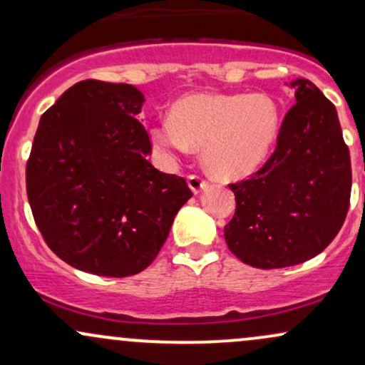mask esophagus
Here are the masks:
<instances>
[{
	"mask_svg": "<svg viewBox=\"0 0 365 365\" xmlns=\"http://www.w3.org/2000/svg\"><path fill=\"white\" fill-rule=\"evenodd\" d=\"M187 180H188V187L192 188V192H194V194H199V192L202 190V188H206V185H207L206 178L200 177V175H188Z\"/></svg>",
	"mask_w": 365,
	"mask_h": 365,
	"instance_id": "34e87169",
	"label": "esophagus"
}]
</instances>
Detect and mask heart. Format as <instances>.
Returning a JSON list of instances; mask_svg holds the SVG:
<instances>
[{
	"label": "heart",
	"instance_id": "b5f03b06",
	"mask_svg": "<svg viewBox=\"0 0 365 365\" xmlns=\"http://www.w3.org/2000/svg\"><path fill=\"white\" fill-rule=\"evenodd\" d=\"M282 106L267 92H195L171 106L168 121L150 130L153 140L170 153L202 148V161L226 180L254 173L273 153L282 132Z\"/></svg>",
	"mask_w": 365,
	"mask_h": 365
}]
</instances>
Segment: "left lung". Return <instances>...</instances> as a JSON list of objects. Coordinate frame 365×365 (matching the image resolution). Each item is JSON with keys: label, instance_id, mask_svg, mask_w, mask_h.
<instances>
[{"label": "left lung", "instance_id": "left-lung-1", "mask_svg": "<svg viewBox=\"0 0 365 365\" xmlns=\"http://www.w3.org/2000/svg\"><path fill=\"white\" fill-rule=\"evenodd\" d=\"M274 153L250 178L230 183L237 209L228 249L249 266L278 269L316 257L338 235L350 206V153L336 108L307 78L290 82Z\"/></svg>", "mask_w": 365, "mask_h": 365}]
</instances>
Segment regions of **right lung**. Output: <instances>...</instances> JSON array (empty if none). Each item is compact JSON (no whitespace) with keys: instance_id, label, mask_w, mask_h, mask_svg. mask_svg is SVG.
Instances as JSON below:
<instances>
[{"instance_id":"1","label":"right lung","mask_w":365,"mask_h":365,"mask_svg":"<svg viewBox=\"0 0 365 365\" xmlns=\"http://www.w3.org/2000/svg\"><path fill=\"white\" fill-rule=\"evenodd\" d=\"M130 83L82 81L41 116L25 170L34 221L61 261L98 276L144 271L192 197L185 178L148 161Z\"/></svg>"}]
</instances>
